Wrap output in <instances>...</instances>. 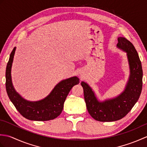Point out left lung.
I'll return each mask as SVG.
<instances>
[{"label": "left lung", "mask_w": 147, "mask_h": 147, "mask_svg": "<svg viewBox=\"0 0 147 147\" xmlns=\"http://www.w3.org/2000/svg\"><path fill=\"white\" fill-rule=\"evenodd\" d=\"M117 47L127 53L130 74L124 92L115 98L100 102L86 83L82 82L87 110L94 119L111 122L123 118L138 101L142 90L143 70L135 47L124 37H119Z\"/></svg>", "instance_id": "left-lung-1"}]
</instances>
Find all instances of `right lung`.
<instances>
[{"mask_svg":"<svg viewBox=\"0 0 147 147\" xmlns=\"http://www.w3.org/2000/svg\"><path fill=\"white\" fill-rule=\"evenodd\" d=\"M16 47L11 53L5 71V88L10 100L18 111L29 120L45 121L58 117L62 111L65 100L71 89L79 84V78L74 76L62 80L45 98L36 102L28 101L16 91L12 85L11 67Z\"/></svg>","mask_w":147,"mask_h":147,"instance_id":"add662e5","label":"right lung"}]
</instances>
